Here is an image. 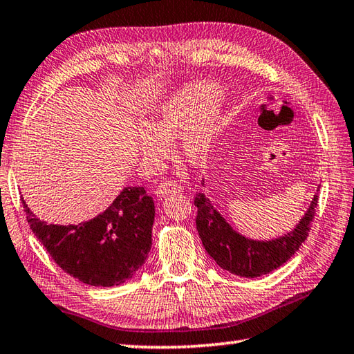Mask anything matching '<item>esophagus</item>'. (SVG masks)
<instances>
[{"label":"esophagus","mask_w":354,"mask_h":354,"mask_svg":"<svg viewBox=\"0 0 354 354\" xmlns=\"http://www.w3.org/2000/svg\"><path fill=\"white\" fill-rule=\"evenodd\" d=\"M179 192H183V187L179 185L178 183H175V181H164V183H161V184L156 187V192L155 193H156V196L164 198V196L170 195V193H179Z\"/></svg>","instance_id":"1"}]
</instances>
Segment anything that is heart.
Returning <instances> with one entry per match:
<instances>
[{
  "instance_id": "obj_1",
  "label": "heart",
  "mask_w": 354,
  "mask_h": 354,
  "mask_svg": "<svg viewBox=\"0 0 354 354\" xmlns=\"http://www.w3.org/2000/svg\"><path fill=\"white\" fill-rule=\"evenodd\" d=\"M218 84L201 81L165 100L156 112L133 133L135 149L145 162L153 164L169 153V142L179 133V149L190 164H203L209 158L223 126Z\"/></svg>"
}]
</instances>
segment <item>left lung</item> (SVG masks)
I'll return each mask as SVG.
<instances>
[{"label":"left lung","mask_w":354,"mask_h":354,"mask_svg":"<svg viewBox=\"0 0 354 354\" xmlns=\"http://www.w3.org/2000/svg\"><path fill=\"white\" fill-rule=\"evenodd\" d=\"M195 205L198 207L196 228L199 238L213 261L221 268L236 276L258 278L279 268L299 250L315 219L317 195H315L296 228L272 241L248 239L233 230L204 193H198Z\"/></svg>","instance_id":"left-lung-1"}]
</instances>
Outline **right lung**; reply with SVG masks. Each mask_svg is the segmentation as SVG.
Instances as JSON below:
<instances>
[{
  "label": "right lung",
  "instance_id": "1",
  "mask_svg": "<svg viewBox=\"0 0 354 354\" xmlns=\"http://www.w3.org/2000/svg\"><path fill=\"white\" fill-rule=\"evenodd\" d=\"M21 203L32 232L52 259L87 286H120L147 259L155 204L144 187H124L107 210L76 225L47 224L23 198Z\"/></svg>",
  "mask_w": 354,
  "mask_h": 354
}]
</instances>
